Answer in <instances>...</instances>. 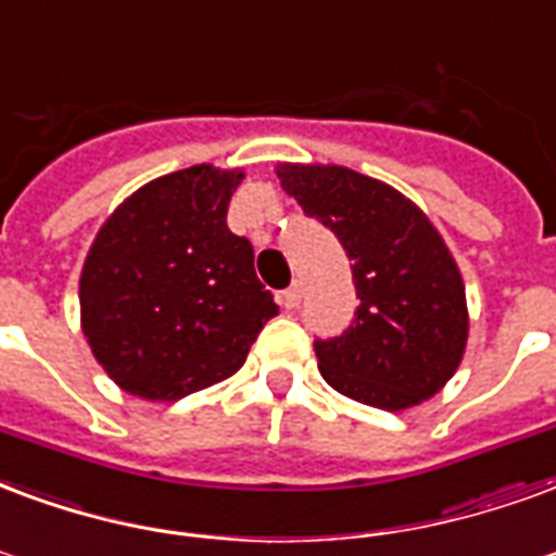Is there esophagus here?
<instances>
[{"instance_id": "esophagus-1", "label": "esophagus", "mask_w": 556, "mask_h": 556, "mask_svg": "<svg viewBox=\"0 0 556 556\" xmlns=\"http://www.w3.org/2000/svg\"><path fill=\"white\" fill-rule=\"evenodd\" d=\"M300 303V289H286L282 294H279V306L282 309H298Z\"/></svg>"}]
</instances>
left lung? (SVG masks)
Returning <instances> with one entry per match:
<instances>
[{
  "label": "left lung",
  "mask_w": 556,
  "mask_h": 556,
  "mask_svg": "<svg viewBox=\"0 0 556 556\" xmlns=\"http://www.w3.org/2000/svg\"><path fill=\"white\" fill-rule=\"evenodd\" d=\"M277 176L353 262L359 309L339 339L315 341L320 377L389 413L442 392L466 353L468 306L433 220L397 188L341 164L282 162Z\"/></svg>",
  "instance_id": "1"
}]
</instances>
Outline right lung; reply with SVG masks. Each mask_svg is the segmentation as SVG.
<instances>
[{
  "mask_svg": "<svg viewBox=\"0 0 556 556\" xmlns=\"http://www.w3.org/2000/svg\"><path fill=\"white\" fill-rule=\"evenodd\" d=\"M244 170L159 176L100 226L79 277L81 332L123 392L179 401L232 377L279 306L226 208Z\"/></svg>",
  "mask_w": 556,
  "mask_h": 556,
  "instance_id": "1",
  "label": "right lung"
}]
</instances>
